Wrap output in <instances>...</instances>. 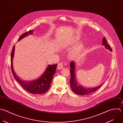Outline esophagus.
Instances as JSON below:
<instances>
[{
	"mask_svg": "<svg viewBox=\"0 0 123 123\" xmlns=\"http://www.w3.org/2000/svg\"><path fill=\"white\" fill-rule=\"evenodd\" d=\"M57 68L58 69L60 70V69H61L63 68V63H59L57 65Z\"/></svg>",
	"mask_w": 123,
	"mask_h": 123,
	"instance_id": "obj_1",
	"label": "esophagus"
}]
</instances>
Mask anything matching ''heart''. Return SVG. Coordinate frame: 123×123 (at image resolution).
I'll list each match as a JSON object with an SVG mask.
<instances>
[{
	"label": "heart",
	"mask_w": 123,
	"mask_h": 123,
	"mask_svg": "<svg viewBox=\"0 0 123 123\" xmlns=\"http://www.w3.org/2000/svg\"><path fill=\"white\" fill-rule=\"evenodd\" d=\"M79 39H80V38L79 37H74L70 39V42L69 43L71 44H75L79 42ZM83 47L84 46L83 44L80 43L78 44L77 46V47L71 52L70 54V57L73 59L76 58L78 57H79L80 55L81 51L83 50Z\"/></svg>",
	"instance_id": "b5f03b06"
}]
</instances>
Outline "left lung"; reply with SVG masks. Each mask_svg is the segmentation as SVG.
Instances as JSON below:
<instances>
[{"instance_id":"left-lung-1","label":"left lung","mask_w":123,"mask_h":123,"mask_svg":"<svg viewBox=\"0 0 123 123\" xmlns=\"http://www.w3.org/2000/svg\"><path fill=\"white\" fill-rule=\"evenodd\" d=\"M102 44L105 47V48L107 49L112 52V50L110 46L107 43L106 39L105 37H104L103 38ZM75 65V62L71 61L70 62V67L71 68L70 69V72L71 78H70V80H69V81H70L71 88L72 90L74 92V93H75L77 95H81V96L89 95L97 90L102 86L103 83L101 84L100 85H99V86H98L97 87H90V88L85 87L83 86H82L79 85L78 83H77V80H76Z\"/></svg>"}]
</instances>
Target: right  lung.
<instances>
[{
	"label": "right lung",
	"instance_id": "add662e5",
	"mask_svg": "<svg viewBox=\"0 0 123 123\" xmlns=\"http://www.w3.org/2000/svg\"><path fill=\"white\" fill-rule=\"evenodd\" d=\"M34 31L30 30L22 34L19 37L18 41L22 39L29 35L33 34ZM15 45L13 47L11 53V68L14 78L20 86L27 92L32 94L41 95L45 93L50 88L54 75L55 73V70L57 64L49 65L45 70L37 79L32 80H23L16 74L13 67V58L14 55Z\"/></svg>",
	"mask_w": 123,
	"mask_h": 123
}]
</instances>
